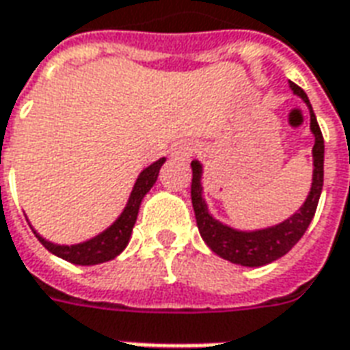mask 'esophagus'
<instances>
[{
	"label": "esophagus",
	"instance_id": "esophagus-1",
	"mask_svg": "<svg viewBox=\"0 0 350 350\" xmlns=\"http://www.w3.org/2000/svg\"><path fill=\"white\" fill-rule=\"evenodd\" d=\"M191 153H193V148L189 144H178L174 148V155L178 159H187Z\"/></svg>",
	"mask_w": 350,
	"mask_h": 350
}]
</instances>
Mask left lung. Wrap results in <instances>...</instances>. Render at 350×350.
Instances as JSON below:
<instances>
[{
  "instance_id": "1",
  "label": "left lung",
  "mask_w": 350,
  "mask_h": 350,
  "mask_svg": "<svg viewBox=\"0 0 350 350\" xmlns=\"http://www.w3.org/2000/svg\"><path fill=\"white\" fill-rule=\"evenodd\" d=\"M291 92L300 97L309 110V129L315 137V144L311 150L313 155V174H311V187L304 204L296 212L286 217L281 223H275L271 227L253 228V230H243V228H234L215 219L210 212V208L206 204L204 187H202V174L204 167L198 159L191 161L193 168V182H191V200H193V210L197 217L198 232L202 236L206 245L225 258L228 262L247 266V268H258L266 264L278 260L288 251L293 250L298 243L304 232L308 230L309 223L315 215L317 204L321 198L323 191V178H324V140L321 127L317 123L315 112L311 108L308 95L300 86H296L294 82H288Z\"/></svg>"
}]
</instances>
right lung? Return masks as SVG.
I'll use <instances>...</instances> for the list:
<instances>
[{"mask_svg":"<svg viewBox=\"0 0 350 350\" xmlns=\"http://www.w3.org/2000/svg\"><path fill=\"white\" fill-rule=\"evenodd\" d=\"M167 157H161L155 163H152L150 167H146L140 174H138L137 182L131 189V195L127 198V204L122 210V213L118 215V219L108 225L103 232L99 234L88 238L84 242L71 243V245H62V243H54L42 238L29 223V227L33 230V234L37 236V240L46 247V250L56 255V257L64 258L67 262L79 264V266H93V264L108 262L116 258L120 253H122L127 243L131 240V234H133V227L137 223L138 210H140V204L142 200L148 195V191L152 189L155 182H157V176H159L161 167L165 165Z\"/></svg>","mask_w":350,"mask_h":350,"instance_id":"obj_1","label":"right lung"}]
</instances>
